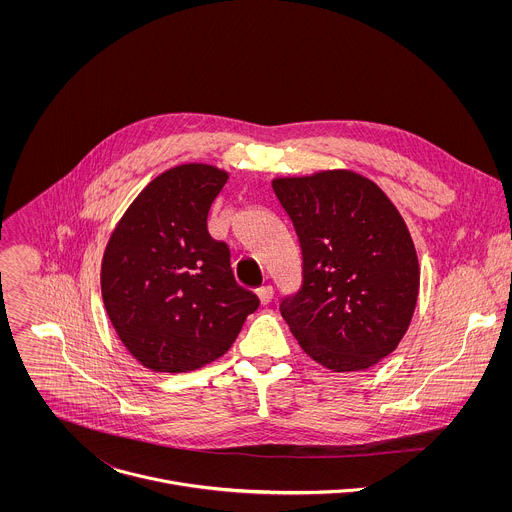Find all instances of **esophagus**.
<instances>
[{"label":"esophagus","instance_id":"esophagus-1","mask_svg":"<svg viewBox=\"0 0 512 512\" xmlns=\"http://www.w3.org/2000/svg\"><path fill=\"white\" fill-rule=\"evenodd\" d=\"M256 293H258V299H260L262 305H268L274 299V288L272 286H264V288H260Z\"/></svg>","mask_w":512,"mask_h":512}]
</instances>
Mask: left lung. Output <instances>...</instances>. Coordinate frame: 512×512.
<instances>
[{"mask_svg": "<svg viewBox=\"0 0 512 512\" xmlns=\"http://www.w3.org/2000/svg\"><path fill=\"white\" fill-rule=\"evenodd\" d=\"M303 256L301 292L282 301L299 347L333 372L366 370L406 335L420 293L414 240L365 175L327 169L272 179Z\"/></svg>", "mask_w": 512, "mask_h": 512, "instance_id": "obj_1", "label": "left lung"}]
</instances>
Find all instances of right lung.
<instances>
[{
  "label": "right lung",
  "mask_w": 512,
  "mask_h": 512,
  "mask_svg": "<svg viewBox=\"0 0 512 512\" xmlns=\"http://www.w3.org/2000/svg\"><path fill=\"white\" fill-rule=\"evenodd\" d=\"M228 181L211 163L175 165L134 199L110 234L100 288L130 355L155 372H189L220 359L258 297L236 286L230 252L207 217Z\"/></svg>",
  "instance_id": "add662e5"
}]
</instances>
